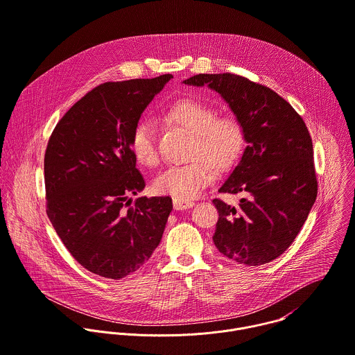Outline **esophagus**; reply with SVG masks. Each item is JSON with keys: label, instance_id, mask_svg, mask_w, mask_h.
<instances>
[{"label": "esophagus", "instance_id": "obj_1", "mask_svg": "<svg viewBox=\"0 0 355 355\" xmlns=\"http://www.w3.org/2000/svg\"><path fill=\"white\" fill-rule=\"evenodd\" d=\"M194 205L193 201H184V200H179V198H173V208L176 211H183V209H189Z\"/></svg>", "mask_w": 355, "mask_h": 355}]
</instances>
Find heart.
I'll list each match as a JSON object with an SVG mask.
<instances>
[{
	"mask_svg": "<svg viewBox=\"0 0 355 355\" xmlns=\"http://www.w3.org/2000/svg\"><path fill=\"white\" fill-rule=\"evenodd\" d=\"M165 119L193 135L189 148L191 161L161 172L154 180V190L189 201L214 182L215 169L223 172L234 165L245 144L243 126L234 116H218L212 105L190 98L173 103ZM130 148L140 164H158L157 135L150 119H140L133 126Z\"/></svg>",
	"mask_w": 355,
	"mask_h": 355,
	"instance_id": "1",
	"label": "heart"
}]
</instances>
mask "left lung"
<instances>
[{"instance_id":"left-lung-1","label":"left lung","mask_w":355,"mask_h":355,"mask_svg":"<svg viewBox=\"0 0 355 355\" xmlns=\"http://www.w3.org/2000/svg\"><path fill=\"white\" fill-rule=\"evenodd\" d=\"M187 85L208 84L243 126L239 164L219 193L243 194L238 207L215 198L214 242L238 264L260 266L282 254L300 233L318 191L313 141L303 119L272 89L242 76L197 74Z\"/></svg>"}]
</instances>
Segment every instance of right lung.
Here are the masks:
<instances>
[{
  "label": "right lung",
  "instance_id": "add662e5",
  "mask_svg": "<svg viewBox=\"0 0 355 355\" xmlns=\"http://www.w3.org/2000/svg\"><path fill=\"white\" fill-rule=\"evenodd\" d=\"M173 78L105 83L55 126L45 150L46 215L71 256L88 271L121 279L158 246L171 197H140L146 186L130 148L133 126Z\"/></svg>",
  "mask_w": 355,
  "mask_h": 355
}]
</instances>
